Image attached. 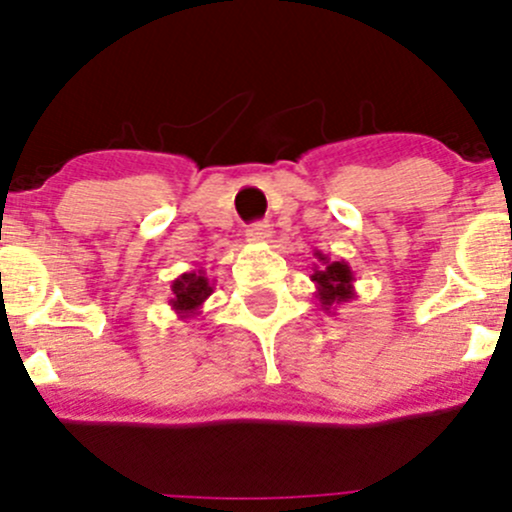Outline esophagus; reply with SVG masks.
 <instances>
[{"instance_id": "34e87169", "label": "esophagus", "mask_w": 512, "mask_h": 512, "mask_svg": "<svg viewBox=\"0 0 512 512\" xmlns=\"http://www.w3.org/2000/svg\"><path fill=\"white\" fill-rule=\"evenodd\" d=\"M245 236H248L250 243H267V240L272 238V228H269V223L257 221L252 223V226H248Z\"/></svg>"}]
</instances>
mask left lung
Instances as JSON below:
<instances>
[{
    "mask_svg": "<svg viewBox=\"0 0 512 512\" xmlns=\"http://www.w3.org/2000/svg\"><path fill=\"white\" fill-rule=\"evenodd\" d=\"M315 264H313V276L310 279L315 281V298L320 301V308L325 313H332L339 308V305L354 301V269L349 267V262L339 260L334 262L327 255H322L320 250H315Z\"/></svg>",
    "mask_w": 512,
    "mask_h": 512,
    "instance_id": "left-lung-1",
    "label": "left lung"
}]
</instances>
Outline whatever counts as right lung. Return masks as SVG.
Returning a JSON list of instances; mask_svg holds the SVG:
<instances>
[{
	"mask_svg": "<svg viewBox=\"0 0 512 512\" xmlns=\"http://www.w3.org/2000/svg\"><path fill=\"white\" fill-rule=\"evenodd\" d=\"M173 298L168 305L175 310L180 320H192L202 313V305L214 293V279H209L204 269H195V272L180 274L178 279L170 284Z\"/></svg>",
	"mask_w": 512,
	"mask_h": 512,
	"instance_id": "obj_1",
	"label": "right lung"
}]
</instances>
